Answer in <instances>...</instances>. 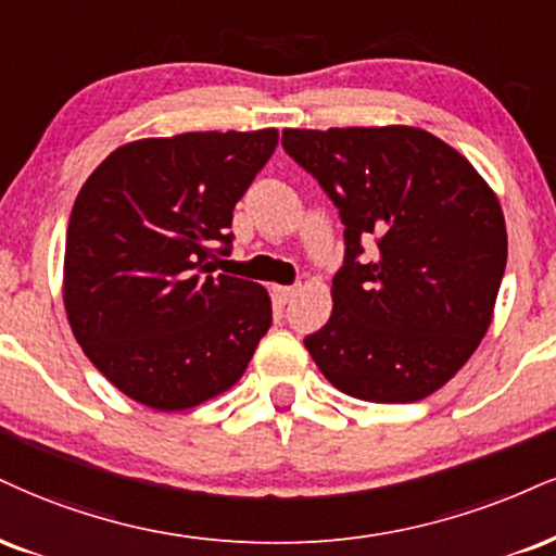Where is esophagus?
<instances>
[{"instance_id":"34e87169","label":"esophagus","mask_w":556,"mask_h":556,"mask_svg":"<svg viewBox=\"0 0 556 556\" xmlns=\"http://www.w3.org/2000/svg\"><path fill=\"white\" fill-rule=\"evenodd\" d=\"M271 292H274V298L279 300V303H290V300L295 298L298 287H287V285H271Z\"/></svg>"}]
</instances>
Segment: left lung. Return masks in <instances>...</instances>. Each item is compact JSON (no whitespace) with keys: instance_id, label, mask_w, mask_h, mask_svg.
<instances>
[{"instance_id":"1","label":"left lung","mask_w":556,"mask_h":556,"mask_svg":"<svg viewBox=\"0 0 556 556\" xmlns=\"http://www.w3.org/2000/svg\"><path fill=\"white\" fill-rule=\"evenodd\" d=\"M282 144L346 227L331 318L305 350L346 396L427 399L469 363L492 324L507 261L497 193L419 126L285 129ZM370 237L379 258L359 265Z\"/></svg>"}]
</instances>
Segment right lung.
<instances>
[{"instance_id": "right-lung-1", "label": "right lung", "mask_w": 556, "mask_h": 556, "mask_svg": "<svg viewBox=\"0 0 556 556\" xmlns=\"http://www.w3.org/2000/svg\"><path fill=\"white\" fill-rule=\"evenodd\" d=\"M277 139V129L134 139L79 189L64 245L66 320L137 404L184 412L219 396L269 331V292L214 277L210 258L230 245L232 210Z\"/></svg>"}]
</instances>
